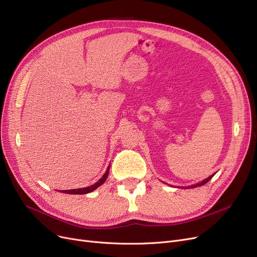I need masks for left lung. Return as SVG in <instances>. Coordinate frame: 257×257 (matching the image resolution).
<instances>
[{
    "label": "left lung",
    "instance_id": "left-lung-1",
    "mask_svg": "<svg viewBox=\"0 0 257 257\" xmlns=\"http://www.w3.org/2000/svg\"><path fill=\"white\" fill-rule=\"evenodd\" d=\"M213 177V175H211V176H209L208 178H206L205 180H203V181H201V182H199V183H196V184H193V185H190V186H186L185 188H194V187H197V186H201V185H204L205 183H207L211 178ZM180 188H184V187H180Z\"/></svg>",
    "mask_w": 257,
    "mask_h": 257
}]
</instances>
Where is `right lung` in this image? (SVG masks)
I'll return each mask as SVG.
<instances>
[{
  "label": "right lung",
  "mask_w": 257,
  "mask_h": 257,
  "mask_svg": "<svg viewBox=\"0 0 257 257\" xmlns=\"http://www.w3.org/2000/svg\"><path fill=\"white\" fill-rule=\"evenodd\" d=\"M108 173H109V167L107 168V170H106L105 174L102 176V178H101L99 181H97L94 184H92V185H90V186H87V187H83V188H76V190H67V191H60V192H62V193H64V194H71V195H83V194H88V193H90V192L96 190V188H98L99 186H101V185L106 181V179H107V177H108Z\"/></svg>",
  "instance_id": "1"
}]
</instances>
